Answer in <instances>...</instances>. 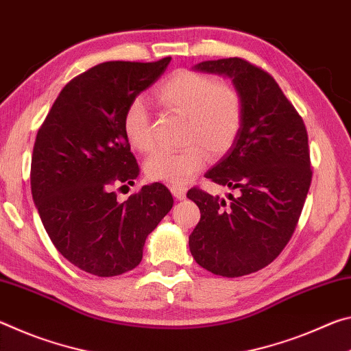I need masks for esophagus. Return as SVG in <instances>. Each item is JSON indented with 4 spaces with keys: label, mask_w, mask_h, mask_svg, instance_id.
Returning <instances> with one entry per match:
<instances>
[{
    "label": "esophagus",
    "mask_w": 351,
    "mask_h": 351,
    "mask_svg": "<svg viewBox=\"0 0 351 351\" xmlns=\"http://www.w3.org/2000/svg\"><path fill=\"white\" fill-rule=\"evenodd\" d=\"M188 188L183 185H171V193L176 199H185Z\"/></svg>",
    "instance_id": "1"
}]
</instances>
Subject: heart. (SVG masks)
<instances>
[{
  "label": "heart",
  "mask_w": 351,
  "mask_h": 351,
  "mask_svg": "<svg viewBox=\"0 0 351 351\" xmlns=\"http://www.w3.org/2000/svg\"><path fill=\"white\" fill-rule=\"evenodd\" d=\"M158 102L186 117V147L180 151H155L146 160V176L155 182L180 185L196 176L205 165V152L226 154L243 128L244 99L237 85L219 82L211 74L177 70L155 90ZM124 136L138 152L154 146L149 114L140 99L132 101L123 118Z\"/></svg>",
  "instance_id": "b5f03b06"
}]
</instances>
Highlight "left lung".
Segmentation results:
<instances>
[{
    "label": "left lung",
    "mask_w": 351,
    "mask_h": 351,
    "mask_svg": "<svg viewBox=\"0 0 351 351\" xmlns=\"http://www.w3.org/2000/svg\"><path fill=\"white\" fill-rule=\"evenodd\" d=\"M194 70L232 79L244 119L226 157L205 174L237 194L230 202L197 186L186 194L200 210L189 250L211 274L243 277L271 264L297 227L313 179L306 128L275 79L254 63L230 57Z\"/></svg>",
    "instance_id": "1"
}]
</instances>
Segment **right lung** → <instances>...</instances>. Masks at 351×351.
I'll return each mask as SVG.
<instances>
[{"label": "right lung", "mask_w": 351, "mask_h": 351, "mask_svg": "<svg viewBox=\"0 0 351 351\" xmlns=\"http://www.w3.org/2000/svg\"><path fill=\"white\" fill-rule=\"evenodd\" d=\"M169 62L113 60L90 68L63 87L37 132L31 189L40 219L56 249L97 277L136 267L147 234L174 204L162 183L124 202L114 194L140 176L123 130L125 108Z\"/></svg>", "instance_id": "obj_1"}]
</instances>
